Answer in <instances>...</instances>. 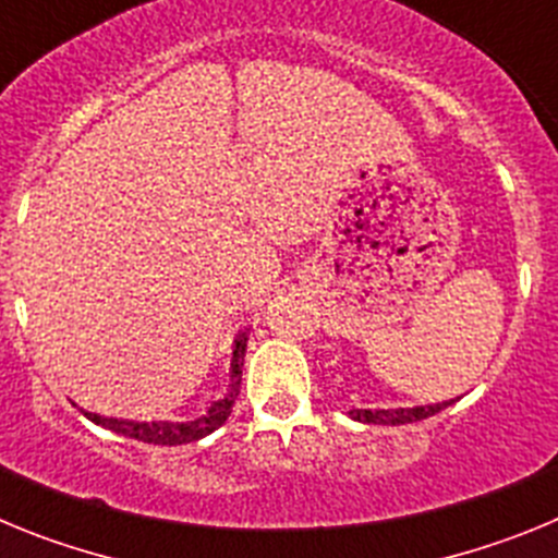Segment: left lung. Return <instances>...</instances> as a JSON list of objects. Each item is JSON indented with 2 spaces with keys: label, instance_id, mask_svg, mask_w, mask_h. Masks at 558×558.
Masks as SVG:
<instances>
[{
  "label": "left lung",
  "instance_id": "8db88e82",
  "mask_svg": "<svg viewBox=\"0 0 558 558\" xmlns=\"http://www.w3.org/2000/svg\"><path fill=\"white\" fill-rule=\"evenodd\" d=\"M450 402H438V405H416V408H388V411H366V408H354L349 411V416L363 422V425H411V422H422V418L433 416V413L445 411Z\"/></svg>",
  "mask_w": 558,
  "mask_h": 558
}]
</instances>
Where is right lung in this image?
Instances as JSON below:
<instances>
[{
	"label": "right lung",
	"instance_id": "1",
	"mask_svg": "<svg viewBox=\"0 0 558 558\" xmlns=\"http://www.w3.org/2000/svg\"><path fill=\"white\" fill-rule=\"evenodd\" d=\"M245 332L234 340V360H231V388L223 399L211 402L209 411L204 416L192 418V422H128V418H106L97 416V413L83 411V416L92 418L95 425L108 427V430L120 433V436L136 438V441H145V445H190V441H198V438L209 436V433L218 430L226 418L231 416V405H234L236 393H240V379H243V360H245Z\"/></svg>",
	"mask_w": 558,
	"mask_h": 558
}]
</instances>
